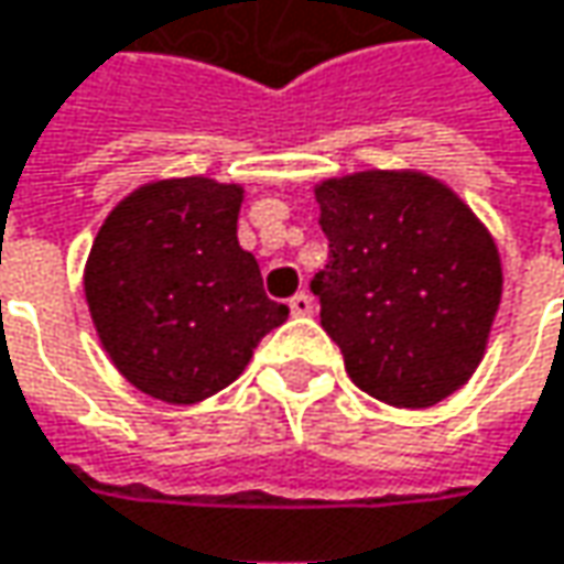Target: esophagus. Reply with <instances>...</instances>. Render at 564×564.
I'll return each instance as SVG.
<instances>
[{
    "instance_id": "obj_1",
    "label": "esophagus",
    "mask_w": 564,
    "mask_h": 564,
    "mask_svg": "<svg viewBox=\"0 0 564 564\" xmlns=\"http://www.w3.org/2000/svg\"><path fill=\"white\" fill-rule=\"evenodd\" d=\"M290 313H293V316H313V296H310V293L290 296Z\"/></svg>"
}]
</instances>
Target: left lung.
I'll use <instances>...</instances> for the list:
<instances>
[{"mask_svg": "<svg viewBox=\"0 0 564 564\" xmlns=\"http://www.w3.org/2000/svg\"><path fill=\"white\" fill-rule=\"evenodd\" d=\"M329 264L313 278L323 329L365 393L423 410L468 384L503 293L494 235L423 171L316 183Z\"/></svg>", "mask_w": 564, "mask_h": 564, "instance_id": "1", "label": "left lung"}]
</instances>
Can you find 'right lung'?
I'll use <instances>...</instances> for the list:
<instances>
[{"label":"right lung","instance_id":"1","mask_svg":"<svg viewBox=\"0 0 564 564\" xmlns=\"http://www.w3.org/2000/svg\"><path fill=\"white\" fill-rule=\"evenodd\" d=\"M241 183L164 177L112 206L93 238L83 293L96 335L141 393L189 406L229 387L286 306L238 245Z\"/></svg>","mask_w":564,"mask_h":564}]
</instances>
